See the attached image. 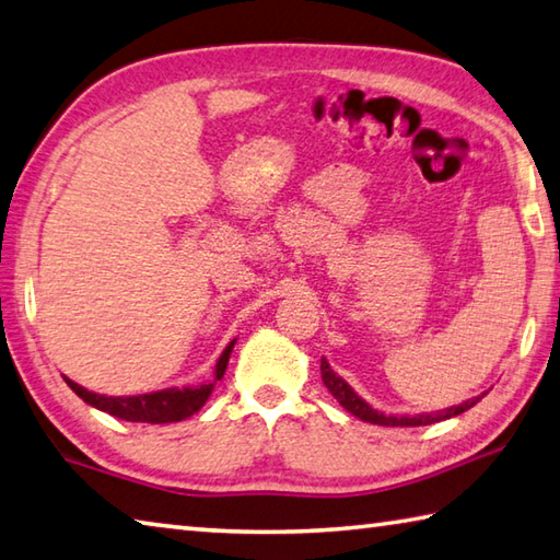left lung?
I'll return each mask as SVG.
<instances>
[{"mask_svg":"<svg viewBox=\"0 0 560 560\" xmlns=\"http://www.w3.org/2000/svg\"><path fill=\"white\" fill-rule=\"evenodd\" d=\"M322 380H324V385L329 387V393L336 399H339V405L343 409L351 411L353 417L363 419V421H371V424H377V427H427V424H436V421H444V419L463 415V411L470 409L472 405H478L480 399L485 397V393H482L480 397H472V399H468V402H463L458 407H448V409L434 411V415H417V417L402 415V417H395V415H383V411L373 409L371 405L365 402V399L358 397L353 393V387L348 385L341 375H336L331 371V365H329V361H326V358H322Z\"/></svg>","mask_w":560,"mask_h":560,"instance_id":"1","label":"left lung"}]
</instances>
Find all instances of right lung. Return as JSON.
Returning a JSON list of instances; mask_svg holds the SVG:
<instances>
[{"instance_id": "add662e5", "label": "right lung", "mask_w": 560, "mask_h": 560, "mask_svg": "<svg viewBox=\"0 0 560 560\" xmlns=\"http://www.w3.org/2000/svg\"><path fill=\"white\" fill-rule=\"evenodd\" d=\"M234 343L231 341L224 353L219 355L217 368H214V380L212 383H202L195 387H167V389H158V393H145V395H129V397H107V395H97L84 389L82 385L72 383V380L66 377V383L70 385L72 393L82 397L84 402L97 407L107 415L124 419V421H145V424H171V421H183L187 417H192L195 411L205 407V402L212 395V389L217 385V380L224 377L226 365H229V355L234 351Z\"/></svg>"}]
</instances>
